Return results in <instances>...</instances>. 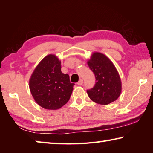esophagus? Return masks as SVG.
Here are the masks:
<instances>
[{
  "label": "esophagus",
  "mask_w": 153,
  "mask_h": 153,
  "mask_svg": "<svg viewBox=\"0 0 153 153\" xmlns=\"http://www.w3.org/2000/svg\"><path fill=\"white\" fill-rule=\"evenodd\" d=\"M83 84V79H80L79 80V82H77V85H79V86H82Z\"/></svg>",
  "instance_id": "obj_1"
}]
</instances>
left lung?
I'll return each instance as SVG.
<instances>
[{"label":"left lung","mask_w":153,"mask_h":153,"mask_svg":"<svg viewBox=\"0 0 153 153\" xmlns=\"http://www.w3.org/2000/svg\"><path fill=\"white\" fill-rule=\"evenodd\" d=\"M87 64L96 77L94 86L87 90L90 99L103 105L117 100L121 92V81L113 62L104 54L94 52Z\"/></svg>","instance_id":"8db88e82"}]
</instances>
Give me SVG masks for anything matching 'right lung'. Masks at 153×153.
Here are the masks:
<instances>
[{
  "label": "right lung",
  "mask_w": 153,
  "mask_h": 153,
  "mask_svg": "<svg viewBox=\"0 0 153 153\" xmlns=\"http://www.w3.org/2000/svg\"><path fill=\"white\" fill-rule=\"evenodd\" d=\"M61 69V61L50 54L38 63L30 78L31 94L36 103L45 109H59L70 98L74 84Z\"/></svg>",
  "instance_id": "1"
}]
</instances>
